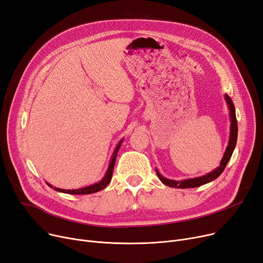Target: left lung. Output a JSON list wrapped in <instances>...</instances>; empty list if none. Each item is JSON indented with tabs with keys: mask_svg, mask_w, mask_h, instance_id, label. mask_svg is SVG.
I'll return each instance as SVG.
<instances>
[{
	"mask_svg": "<svg viewBox=\"0 0 263 263\" xmlns=\"http://www.w3.org/2000/svg\"><path fill=\"white\" fill-rule=\"evenodd\" d=\"M225 99L229 105V109H230V119H231V128H230V139H229V144L227 146V149L225 151V155L220 161V165L219 166L209 173L208 175L199 177V178H194V179H187V180H183V181H175V180H170V179H165L164 177H162L160 175V173L158 171L157 175L159 177L160 180L166 184L167 186H172V187H177V189H189V187H198L202 184L208 183L214 179H216L220 174H222L226 167L227 163L229 162L232 153L234 148H236V144H237V139H238V121H237V117H236V109H234V105L233 102L231 100L230 97L228 95H225Z\"/></svg>",
	"mask_w": 263,
	"mask_h": 263,
	"instance_id": "1",
	"label": "left lung"
}]
</instances>
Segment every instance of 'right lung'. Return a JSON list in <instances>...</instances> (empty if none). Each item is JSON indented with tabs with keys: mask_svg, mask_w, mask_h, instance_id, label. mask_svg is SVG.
Masks as SVG:
<instances>
[{
	"mask_svg": "<svg viewBox=\"0 0 263 263\" xmlns=\"http://www.w3.org/2000/svg\"><path fill=\"white\" fill-rule=\"evenodd\" d=\"M121 144H122V141H120L119 144L117 145V147L115 148V151H114V154H113L112 160H110L109 165H108L107 172H106L105 176L103 177V179H102L100 182L95 183V184L86 186V187H83V189H78V190H62V189H58V187H55L54 190L55 191H59V192H62V193H67V194H77V195L91 194V193H96V192H99V191L103 190L109 183L110 179H112V175H113V171H114V165H115L117 153H118V150H119ZM49 186L52 187V185H50V184H49Z\"/></svg>",
	"mask_w": 263,
	"mask_h": 263,
	"instance_id": "add662e5",
	"label": "right lung"
}]
</instances>
